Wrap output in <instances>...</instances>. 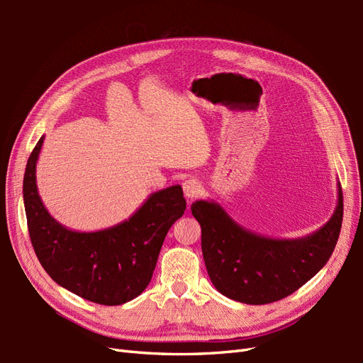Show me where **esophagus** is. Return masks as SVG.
I'll list each match as a JSON object with an SVG mask.
<instances>
[{"mask_svg": "<svg viewBox=\"0 0 363 363\" xmlns=\"http://www.w3.org/2000/svg\"><path fill=\"white\" fill-rule=\"evenodd\" d=\"M183 192H184L186 199L192 200V199H195V196H199L203 192V186L196 179H188V180H184V183H183Z\"/></svg>", "mask_w": 363, "mask_h": 363, "instance_id": "obj_1", "label": "esophagus"}]
</instances>
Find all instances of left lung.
Masks as SVG:
<instances>
[{
	"instance_id": "left-lung-1",
	"label": "left lung",
	"mask_w": 363,
	"mask_h": 363,
	"mask_svg": "<svg viewBox=\"0 0 363 363\" xmlns=\"http://www.w3.org/2000/svg\"><path fill=\"white\" fill-rule=\"evenodd\" d=\"M201 250L213 286L245 304H268L300 289L330 259L344 215L342 188L332 218L309 236L272 239L236 224L215 201H195Z\"/></svg>"
}]
</instances>
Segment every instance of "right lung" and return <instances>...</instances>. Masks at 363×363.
I'll list each match as a JSON object with an SVG mask.
<instances>
[{"instance_id":"right-lung-1","label":"right lung","mask_w":363,"mask_h":363,"mask_svg":"<svg viewBox=\"0 0 363 363\" xmlns=\"http://www.w3.org/2000/svg\"><path fill=\"white\" fill-rule=\"evenodd\" d=\"M39 139L24 174L27 225L36 256L48 276L84 300L119 306L144 292L171 225L183 216L180 184L151 194L124 223L98 232H74L54 219L36 186Z\"/></svg>"}]
</instances>
